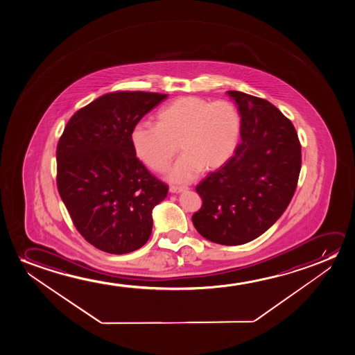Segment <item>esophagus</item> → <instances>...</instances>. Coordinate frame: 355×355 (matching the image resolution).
<instances>
[{
	"mask_svg": "<svg viewBox=\"0 0 355 355\" xmlns=\"http://www.w3.org/2000/svg\"><path fill=\"white\" fill-rule=\"evenodd\" d=\"M185 190H188V188H184V187H170V191L171 193H173V194L183 193Z\"/></svg>",
	"mask_w": 355,
	"mask_h": 355,
	"instance_id": "obj_1",
	"label": "esophagus"
}]
</instances>
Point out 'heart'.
I'll return each instance as SVG.
<instances>
[{"label":"heart","instance_id":"1","mask_svg":"<svg viewBox=\"0 0 355 355\" xmlns=\"http://www.w3.org/2000/svg\"><path fill=\"white\" fill-rule=\"evenodd\" d=\"M240 136V116L227 101L180 97L156 114V125L138 123L131 133L137 157L155 172H165L178 146L183 153L170 180L188 183L201 171L218 170L233 156Z\"/></svg>","mask_w":355,"mask_h":355}]
</instances>
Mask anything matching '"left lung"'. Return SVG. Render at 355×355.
<instances>
[{"label":"left lung","mask_w":355,"mask_h":355,"mask_svg":"<svg viewBox=\"0 0 355 355\" xmlns=\"http://www.w3.org/2000/svg\"><path fill=\"white\" fill-rule=\"evenodd\" d=\"M227 93L241 116V143L196 187L202 206L193 224L209 241L234 246L252 241L280 218L295 194L302 154L292 122L272 103Z\"/></svg>","instance_id":"obj_1"}]
</instances>
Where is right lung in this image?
<instances>
[{
    "label": "right lung",
    "instance_id": "right-lung-1",
    "mask_svg": "<svg viewBox=\"0 0 355 355\" xmlns=\"http://www.w3.org/2000/svg\"><path fill=\"white\" fill-rule=\"evenodd\" d=\"M167 98L153 92H112L75 112L57 146V187L83 239L104 252L141 248L151 212L168 187L137 159L133 127Z\"/></svg>",
    "mask_w": 355,
    "mask_h": 355
}]
</instances>
